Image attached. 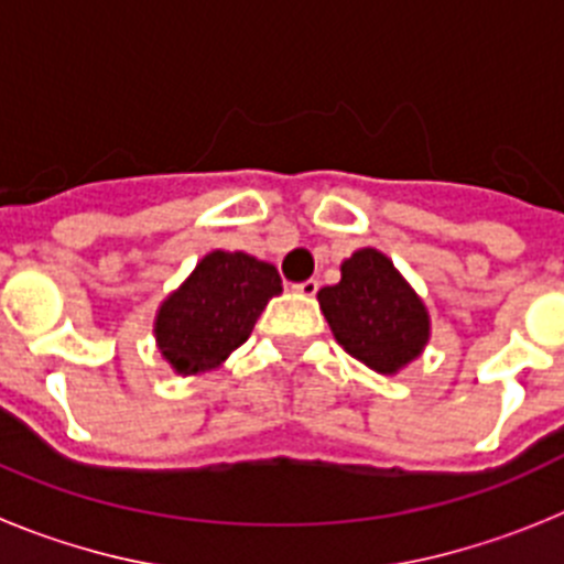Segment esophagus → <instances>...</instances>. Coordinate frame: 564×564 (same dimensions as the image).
Returning a JSON list of instances; mask_svg holds the SVG:
<instances>
[{
    "mask_svg": "<svg viewBox=\"0 0 564 564\" xmlns=\"http://www.w3.org/2000/svg\"><path fill=\"white\" fill-rule=\"evenodd\" d=\"M293 291L296 293H302V296H316V291H318V279H305V282H299V285H293Z\"/></svg>",
    "mask_w": 564,
    "mask_h": 564,
    "instance_id": "1",
    "label": "esophagus"
}]
</instances>
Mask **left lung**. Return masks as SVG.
<instances>
[{
	"label": "left lung",
	"mask_w": 564,
	"mask_h": 564,
	"mask_svg": "<svg viewBox=\"0 0 564 564\" xmlns=\"http://www.w3.org/2000/svg\"><path fill=\"white\" fill-rule=\"evenodd\" d=\"M318 307L344 350L381 376H398L430 344L423 299L376 248L344 259L338 285L318 291Z\"/></svg>",
	"instance_id": "left-lung-1"
}]
</instances>
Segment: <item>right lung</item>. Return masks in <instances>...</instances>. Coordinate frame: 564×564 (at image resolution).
<instances>
[{
	"mask_svg": "<svg viewBox=\"0 0 564 564\" xmlns=\"http://www.w3.org/2000/svg\"><path fill=\"white\" fill-rule=\"evenodd\" d=\"M282 293L271 262L242 251H217L194 265L154 313V344L177 376L217 370L246 344L259 313Z\"/></svg>",
	"mask_w": 564,
	"mask_h": 564,
	"instance_id": "right-lung-1",
	"label": "right lung"
}]
</instances>
